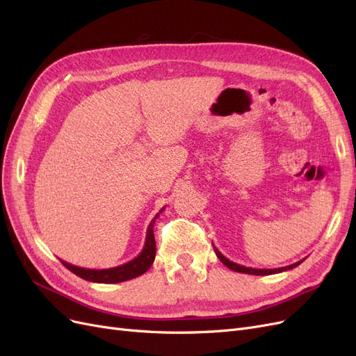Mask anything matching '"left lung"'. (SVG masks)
Here are the masks:
<instances>
[{
	"label": "left lung",
	"instance_id": "obj_1",
	"mask_svg": "<svg viewBox=\"0 0 356 356\" xmlns=\"http://www.w3.org/2000/svg\"><path fill=\"white\" fill-rule=\"evenodd\" d=\"M213 251H215V254H217V257L220 258V261L224 264V266H227L230 270H233V272H239V273H248V275H257V276H264V275H275V273H281V272H286V270H291V268H294V267H297L298 264H301L303 263V260H300V261H297V263H294V264H291V266H285V267H279V268H252V267H245V266H241V264H236V263H233V261H230L229 258H225L217 248L213 246Z\"/></svg>",
	"mask_w": 356,
	"mask_h": 356
}]
</instances>
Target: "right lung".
I'll use <instances>...</instances> for the list:
<instances>
[{
    "mask_svg": "<svg viewBox=\"0 0 356 356\" xmlns=\"http://www.w3.org/2000/svg\"><path fill=\"white\" fill-rule=\"evenodd\" d=\"M165 208H161L159 211V213L163 212ZM159 213H156V217L149 222L148 229H147V238H145V243L141 254L138 257H135L134 260H131L129 263H124L122 266L117 267H111V268H84V267H79L70 264L67 261H62V264L65 266L68 270H71L74 275L80 276L81 279H86L89 282H98V284H118V282H124L129 281V279H134L141 276L143 273H145L149 267H152L154 258H156V241H154V233H153V227L154 222L159 218Z\"/></svg>",
    "mask_w": 356,
    "mask_h": 356,
    "instance_id": "obj_1",
    "label": "right lung"
}]
</instances>
